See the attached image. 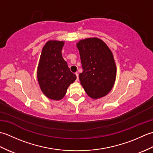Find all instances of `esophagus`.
I'll use <instances>...</instances> for the list:
<instances>
[{
	"mask_svg": "<svg viewBox=\"0 0 153 153\" xmlns=\"http://www.w3.org/2000/svg\"><path fill=\"white\" fill-rule=\"evenodd\" d=\"M76 76H77V79H76V81H78V79H79V78H78V73L76 72Z\"/></svg>",
	"mask_w": 153,
	"mask_h": 153,
	"instance_id": "34e87169",
	"label": "esophagus"
}]
</instances>
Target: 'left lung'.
<instances>
[{
    "mask_svg": "<svg viewBox=\"0 0 153 153\" xmlns=\"http://www.w3.org/2000/svg\"><path fill=\"white\" fill-rule=\"evenodd\" d=\"M77 47L83 68L79 77L84 90L93 99L105 96L111 91L116 76L111 51L98 38L81 40Z\"/></svg>",
    "mask_w": 153,
    "mask_h": 153,
    "instance_id": "left-lung-1",
    "label": "left lung"
}]
</instances>
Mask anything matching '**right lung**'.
Listing matches in <instances>:
<instances>
[{
  "label": "right lung",
  "mask_w": 153,
  "mask_h": 153,
  "mask_svg": "<svg viewBox=\"0 0 153 153\" xmlns=\"http://www.w3.org/2000/svg\"><path fill=\"white\" fill-rule=\"evenodd\" d=\"M64 42L49 41L41 54L37 69L38 82L41 91L48 98L60 100L66 95L68 87L76 79L62 56Z\"/></svg>",
  "instance_id": "obj_1"
}]
</instances>
